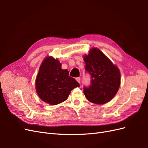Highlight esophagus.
Listing matches in <instances>:
<instances>
[{
  "mask_svg": "<svg viewBox=\"0 0 148 148\" xmlns=\"http://www.w3.org/2000/svg\"><path fill=\"white\" fill-rule=\"evenodd\" d=\"M76 80H77V81L79 83H80V82H81V78H80V77H78V78H76Z\"/></svg>",
  "mask_w": 148,
  "mask_h": 148,
  "instance_id": "obj_1",
  "label": "esophagus"
}]
</instances>
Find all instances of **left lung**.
Segmentation results:
<instances>
[{
	"label": "left lung",
	"instance_id": "1",
	"mask_svg": "<svg viewBox=\"0 0 148 148\" xmlns=\"http://www.w3.org/2000/svg\"><path fill=\"white\" fill-rule=\"evenodd\" d=\"M85 70L91 75V84L84 87L87 99L96 104L109 102L117 94L120 84V72L99 49L92 48L84 56Z\"/></svg>",
	"mask_w": 148,
	"mask_h": 148
}]
</instances>
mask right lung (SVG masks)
<instances>
[{
  "mask_svg": "<svg viewBox=\"0 0 148 148\" xmlns=\"http://www.w3.org/2000/svg\"><path fill=\"white\" fill-rule=\"evenodd\" d=\"M62 64L52 57H46L40 66L36 79V89L44 102L54 106L65 101L73 89L79 83L69 77L67 70L61 69Z\"/></svg>",
  "mask_w": 148,
  "mask_h": 148,
  "instance_id": "add662e5",
  "label": "right lung"
}]
</instances>
